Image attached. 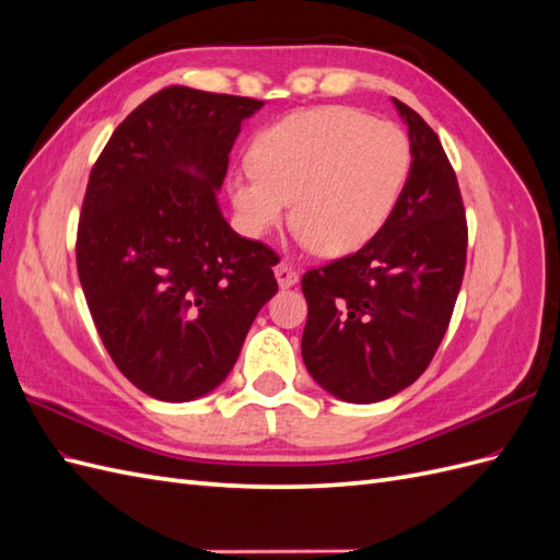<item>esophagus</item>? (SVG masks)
<instances>
[{"mask_svg":"<svg viewBox=\"0 0 560 560\" xmlns=\"http://www.w3.org/2000/svg\"><path fill=\"white\" fill-rule=\"evenodd\" d=\"M276 278H278V284L282 287V290H284V287H292V284L299 282V273L287 261H280L276 266Z\"/></svg>","mask_w":560,"mask_h":560,"instance_id":"obj_1","label":"esophagus"}]
</instances>
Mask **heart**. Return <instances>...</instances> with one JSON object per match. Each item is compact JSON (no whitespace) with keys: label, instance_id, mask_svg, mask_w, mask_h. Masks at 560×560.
Instances as JSON below:
<instances>
[{"label":"heart","instance_id":"obj_1","mask_svg":"<svg viewBox=\"0 0 560 560\" xmlns=\"http://www.w3.org/2000/svg\"><path fill=\"white\" fill-rule=\"evenodd\" d=\"M254 167L229 182L233 208L252 235L282 224L287 206L301 238L325 257L369 243L393 214L411 171L406 132L350 109L317 107L268 126Z\"/></svg>","mask_w":560,"mask_h":560}]
</instances>
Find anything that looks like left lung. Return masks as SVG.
Here are the masks:
<instances>
[{
  "label": "left lung",
  "mask_w": 560,
  "mask_h": 560,
  "mask_svg": "<svg viewBox=\"0 0 560 560\" xmlns=\"http://www.w3.org/2000/svg\"><path fill=\"white\" fill-rule=\"evenodd\" d=\"M411 171L393 214L362 249L301 278L308 322L301 354L334 397L371 404L409 387L448 329L467 261V219L436 132L395 100Z\"/></svg>",
  "instance_id": "obj_1"
}]
</instances>
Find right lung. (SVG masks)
Returning a JSON list of instances; mask_svg holds the SVG:
<instances>
[{
  "label": "right lung",
  "instance_id": "add662e5",
  "mask_svg": "<svg viewBox=\"0 0 560 560\" xmlns=\"http://www.w3.org/2000/svg\"><path fill=\"white\" fill-rule=\"evenodd\" d=\"M264 103L167 86L97 156L77 229V270L118 371L161 401L212 393L278 292V254L217 206L243 118Z\"/></svg>",
  "mask_w": 560,
  "mask_h": 560
}]
</instances>
